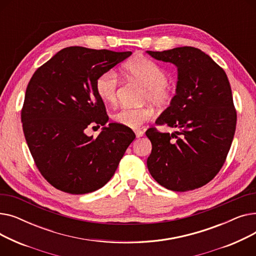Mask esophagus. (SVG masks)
Here are the masks:
<instances>
[{
  "mask_svg": "<svg viewBox=\"0 0 256 256\" xmlns=\"http://www.w3.org/2000/svg\"><path fill=\"white\" fill-rule=\"evenodd\" d=\"M135 134H136V137L137 138H140V137H142L144 135V132L140 130H135Z\"/></svg>",
  "mask_w": 256,
  "mask_h": 256,
  "instance_id": "obj_1",
  "label": "esophagus"
}]
</instances>
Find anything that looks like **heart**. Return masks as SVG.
<instances>
[{"instance_id":"b5f03b06","label":"heart","mask_w":256,"mask_h":256,"mask_svg":"<svg viewBox=\"0 0 256 256\" xmlns=\"http://www.w3.org/2000/svg\"><path fill=\"white\" fill-rule=\"evenodd\" d=\"M124 70L128 76L145 88L144 100L156 108L168 106L174 98V89L167 84L168 74L156 62L143 57L130 60ZM118 80L113 70L102 74L96 82L98 96L104 102L113 104L117 98ZM152 117L150 108L122 106L112 115L114 122L130 128H138Z\"/></svg>"}]
</instances>
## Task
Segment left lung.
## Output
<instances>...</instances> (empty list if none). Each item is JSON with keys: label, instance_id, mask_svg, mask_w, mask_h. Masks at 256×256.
Instances as JSON below:
<instances>
[{"label": "left lung", "instance_id": "8db88e82", "mask_svg": "<svg viewBox=\"0 0 256 256\" xmlns=\"http://www.w3.org/2000/svg\"><path fill=\"white\" fill-rule=\"evenodd\" d=\"M146 52L178 68L176 96L156 120V124H166L176 132L146 130L152 144L147 167L168 190L197 189L217 176L230 150L236 112L230 80L199 48L180 46Z\"/></svg>", "mask_w": 256, "mask_h": 256}]
</instances>
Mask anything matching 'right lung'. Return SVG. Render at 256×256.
I'll list each match as a JSON object with an SVG mask.
<instances>
[{
  "label": "right lung",
  "mask_w": 256,
  "mask_h": 256,
  "mask_svg": "<svg viewBox=\"0 0 256 256\" xmlns=\"http://www.w3.org/2000/svg\"><path fill=\"white\" fill-rule=\"evenodd\" d=\"M130 55L65 48L31 78L22 110V130L38 170L56 189L70 194L98 190L136 138L118 124L104 126L96 138L85 132L89 126L100 128L109 120L96 93V78Z\"/></svg>",
  "instance_id": "right-lung-1"
}]
</instances>
